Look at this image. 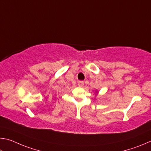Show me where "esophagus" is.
<instances>
[{"mask_svg": "<svg viewBox=\"0 0 151 151\" xmlns=\"http://www.w3.org/2000/svg\"><path fill=\"white\" fill-rule=\"evenodd\" d=\"M78 86L80 87H83L84 86V82L83 81H78Z\"/></svg>", "mask_w": 151, "mask_h": 151, "instance_id": "obj_1", "label": "esophagus"}]
</instances>
